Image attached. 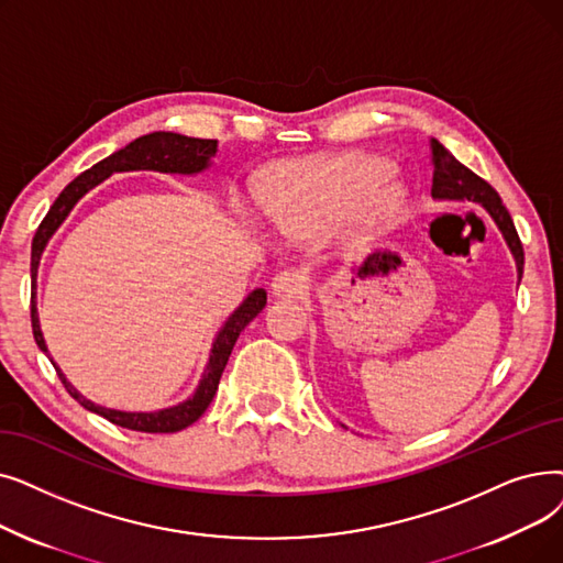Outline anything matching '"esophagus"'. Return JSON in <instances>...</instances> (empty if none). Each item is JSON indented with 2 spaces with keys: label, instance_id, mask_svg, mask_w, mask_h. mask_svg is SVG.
Listing matches in <instances>:
<instances>
[{
  "label": "esophagus",
  "instance_id": "esophagus-1",
  "mask_svg": "<svg viewBox=\"0 0 563 563\" xmlns=\"http://www.w3.org/2000/svg\"><path fill=\"white\" fill-rule=\"evenodd\" d=\"M306 289V280L299 274L283 272L272 283V295L274 297H297Z\"/></svg>",
  "mask_w": 563,
  "mask_h": 563
}]
</instances>
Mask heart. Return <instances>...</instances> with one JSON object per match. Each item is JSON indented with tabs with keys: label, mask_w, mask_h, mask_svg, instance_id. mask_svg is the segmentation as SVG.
I'll return each mask as SVG.
<instances>
[{
	"label": "heart",
	"mask_w": 563,
	"mask_h": 563,
	"mask_svg": "<svg viewBox=\"0 0 563 563\" xmlns=\"http://www.w3.org/2000/svg\"><path fill=\"white\" fill-rule=\"evenodd\" d=\"M407 200L394 163L354 152L280 167L264 195V216L283 236H314L340 221L342 239L365 246L394 225Z\"/></svg>",
	"instance_id": "heart-1"
}]
</instances>
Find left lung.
<instances>
[{"label":"left lung","mask_w":563,"mask_h":563,"mask_svg":"<svg viewBox=\"0 0 563 563\" xmlns=\"http://www.w3.org/2000/svg\"><path fill=\"white\" fill-rule=\"evenodd\" d=\"M432 163H434L432 198L449 200V202L481 205L487 211V216L493 218V223L501 232L512 260H516L518 283H520L525 272V251H522L520 236L516 232V225H512V218L508 209L501 205L499 192L490 184L483 181L478 175H474L470 167H464L439 140H432Z\"/></svg>","instance_id":"obj_1"}]
</instances>
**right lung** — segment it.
Segmentation results:
<instances>
[{"label":"right lung","instance_id":"1","mask_svg":"<svg viewBox=\"0 0 563 563\" xmlns=\"http://www.w3.org/2000/svg\"><path fill=\"white\" fill-rule=\"evenodd\" d=\"M216 152H218L216 140L188 137V135H179L173 131H156V133L142 135V137L129 142L124 150H119V152L110 154L108 158L91 165L87 173L73 179L59 192V198L55 200L51 211H47V216L43 218V223L38 225L34 241H32V329H34V340H36L38 350L47 358L53 361V356H51V352H47V345H45V338H43L41 322H38V308H36L38 264H41L45 246L51 243L55 232L62 228V223L66 221L73 207H76L91 188L103 184L114 173H137V169H150V173H161V175L192 177V175L207 173ZM264 306H266V291L262 287H255L251 295L234 308V312L223 322V327L218 329V333L211 342L209 361L205 365L198 386H195V390H192V396H188L179 405L165 407V409L121 411V409L96 405L93 400L85 398L80 390L66 379V375L62 373V368L55 361H53V365H55V371L68 394L76 398L85 409L99 413V417L108 419L110 423L129 428V430H137V432H179V430L192 426L207 411V407L211 405V400L216 396L218 382H221V375L225 371L228 358L232 354V347H234L239 333L255 320Z\"/></svg>","mask_w":563,"mask_h":563}]
</instances>
